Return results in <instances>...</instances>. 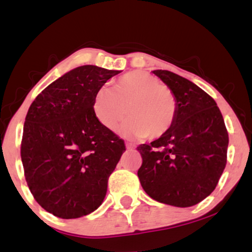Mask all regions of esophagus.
Masks as SVG:
<instances>
[{
    "label": "esophagus",
    "mask_w": 252,
    "mask_h": 252,
    "mask_svg": "<svg viewBox=\"0 0 252 252\" xmlns=\"http://www.w3.org/2000/svg\"><path fill=\"white\" fill-rule=\"evenodd\" d=\"M126 149H134L135 148V146L132 143H129V142H126Z\"/></svg>",
    "instance_id": "esophagus-1"
}]
</instances>
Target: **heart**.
I'll return each instance as SVG.
<instances>
[{"instance_id": "heart-1", "label": "heart", "mask_w": 252, "mask_h": 252, "mask_svg": "<svg viewBox=\"0 0 252 252\" xmlns=\"http://www.w3.org/2000/svg\"><path fill=\"white\" fill-rule=\"evenodd\" d=\"M94 116L112 129L124 117L118 131L126 137L158 138L166 134L176 117V98L168 86L155 76L136 70L121 76L111 89L97 91L92 104Z\"/></svg>"}]
</instances>
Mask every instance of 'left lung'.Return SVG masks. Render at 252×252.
I'll list each match as a JSON object with an SVG mask.
<instances>
[{
    "mask_svg": "<svg viewBox=\"0 0 252 252\" xmlns=\"http://www.w3.org/2000/svg\"><path fill=\"white\" fill-rule=\"evenodd\" d=\"M172 90L178 110L173 126L150 144H140L142 166L137 175L150 198L189 207L216 189L226 166L228 134L210 94L170 71L155 70Z\"/></svg>",
    "mask_w": 252,
    "mask_h": 252,
    "instance_id": "obj_1",
    "label": "left lung"
}]
</instances>
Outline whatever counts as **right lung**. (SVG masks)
I'll use <instances>...</instances> for the list:
<instances>
[{
  "instance_id": "1",
  "label": "right lung",
  "mask_w": 252,
  "mask_h": 252,
  "mask_svg": "<svg viewBox=\"0 0 252 252\" xmlns=\"http://www.w3.org/2000/svg\"><path fill=\"white\" fill-rule=\"evenodd\" d=\"M120 72L79 66L50 84L28 109L21 141L25 178L37 204L59 218L97 210L126 152L124 141L92 109L98 90Z\"/></svg>"
}]
</instances>
